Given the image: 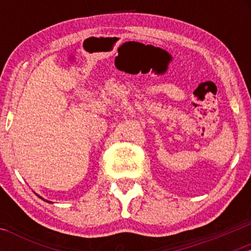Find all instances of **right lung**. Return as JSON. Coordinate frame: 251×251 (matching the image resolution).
I'll use <instances>...</instances> for the list:
<instances>
[{
	"mask_svg": "<svg viewBox=\"0 0 251 251\" xmlns=\"http://www.w3.org/2000/svg\"><path fill=\"white\" fill-rule=\"evenodd\" d=\"M41 199H42V198H41ZM47 202H50V201H47Z\"/></svg>",
	"mask_w": 251,
	"mask_h": 251,
	"instance_id": "add662e5",
	"label": "right lung"
}]
</instances>
